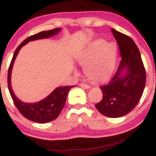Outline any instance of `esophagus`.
<instances>
[{"mask_svg":"<svg viewBox=\"0 0 156 156\" xmlns=\"http://www.w3.org/2000/svg\"><path fill=\"white\" fill-rule=\"evenodd\" d=\"M80 87H82V88H84V89H89V88H90V86L88 85V84L84 83H80Z\"/></svg>","mask_w":156,"mask_h":156,"instance_id":"1","label":"esophagus"}]
</instances>
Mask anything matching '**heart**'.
<instances>
[{
    "label": "heart",
    "instance_id": "1",
    "mask_svg": "<svg viewBox=\"0 0 156 156\" xmlns=\"http://www.w3.org/2000/svg\"><path fill=\"white\" fill-rule=\"evenodd\" d=\"M117 58V46L115 43H107L99 39L89 43L76 61L84 67L86 76L94 82L103 81L114 73Z\"/></svg>",
    "mask_w": 156,
    "mask_h": 156
}]
</instances>
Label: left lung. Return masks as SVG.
<instances>
[{"instance_id":"left-lung-1","label":"left lung","mask_w":156,"mask_h":156,"mask_svg":"<svg viewBox=\"0 0 156 156\" xmlns=\"http://www.w3.org/2000/svg\"><path fill=\"white\" fill-rule=\"evenodd\" d=\"M119 45L122 59L119 67L107 84L102 86L103 99L95 105L98 112L108 117L126 115L140 101L146 83V73L140 52L128 36L112 28Z\"/></svg>"}]
</instances>
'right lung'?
I'll return each instance as SVG.
<instances>
[{
  "label": "right lung",
  "instance_id": "1",
  "mask_svg": "<svg viewBox=\"0 0 156 156\" xmlns=\"http://www.w3.org/2000/svg\"><path fill=\"white\" fill-rule=\"evenodd\" d=\"M61 31H62L61 28H56L53 30H50V31H43L39 32L37 34L32 35L25 39L16 49L15 53H14L13 58L11 62L9 68L8 79H7L8 80V87L14 103L23 117L29 119V120L35 122L47 123L56 119L63 109L64 105H65L68 92L71 88L74 87V86L57 87L49 95L46 97L42 101L37 102V103H24L16 97L13 90H12V85H11V76H12V67H13L16 57H17L20 50L22 48L23 46H24L25 44H26L31 41L53 37V36L59 33Z\"/></svg>",
  "mask_w": 156,
  "mask_h": 156
}]
</instances>
